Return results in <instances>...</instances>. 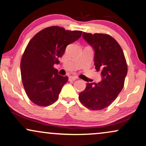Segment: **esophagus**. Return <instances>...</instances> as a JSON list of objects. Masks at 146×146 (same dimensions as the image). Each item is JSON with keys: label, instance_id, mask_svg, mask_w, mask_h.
<instances>
[{"label": "esophagus", "instance_id": "34e87169", "mask_svg": "<svg viewBox=\"0 0 146 146\" xmlns=\"http://www.w3.org/2000/svg\"><path fill=\"white\" fill-rule=\"evenodd\" d=\"M77 79V77L75 76H69V81L71 82V81H75Z\"/></svg>", "mask_w": 146, "mask_h": 146}]
</instances>
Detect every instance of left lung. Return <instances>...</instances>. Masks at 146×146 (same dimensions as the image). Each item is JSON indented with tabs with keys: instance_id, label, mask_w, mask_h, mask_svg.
<instances>
[{
	"instance_id": "8db88e82",
	"label": "left lung",
	"mask_w": 146,
	"mask_h": 146,
	"mask_svg": "<svg viewBox=\"0 0 146 146\" xmlns=\"http://www.w3.org/2000/svg\"><path fill=\"white\" fill-rule=\"evenodd\" d=\"M83 38L94 51V65L101 71L99 83H87L79 99L88 109L100 110L106 108L117 98L124 86L127 64L119 43L108 34L83 32Z\"/></svg>"
}]
</instances>
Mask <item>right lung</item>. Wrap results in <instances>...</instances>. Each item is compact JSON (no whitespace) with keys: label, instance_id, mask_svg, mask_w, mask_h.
I'll return each instance as SVG.
<instances>
[{"label":"right lung","instance_id":"obj_1","mask_svg":"<svg viewBox=\"0 0 146 146\" xmlns=\"http://www.w3.org/2000/svg\"><path fill=\"white\" fill-rule=\"evenodd\" d=\"M81 31L65 30L58 26L45 28L27 44L21 61V74L25 93L33 103L48 106L58 100L68 77L54 68L67 45L82 36Z\"/></svg>","mask_w":146,"mask_h":146}]
</instances>
